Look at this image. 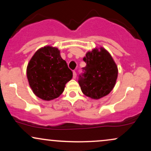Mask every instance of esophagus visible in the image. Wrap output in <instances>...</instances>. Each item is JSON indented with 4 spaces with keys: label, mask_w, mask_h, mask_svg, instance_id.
<instances>
[{
    "label": "esophagus",
    "mask_w": 151,
    "mask_h": 151,
    "mask_svg": "<svg viewBox=\"0 0 151 151\" xmlns=\"http://www.w3.org/2000/svg\"><path fill=\"white\" fill-rule=\"evenodd\" d=\"M76 77H77V73H76L75 71H73V78L76 79Z\"/></svg>",
    "instance_id": "1"
}]
</instances>
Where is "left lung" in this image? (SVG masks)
I'll list each match as a JSON object with an SVG mask.
<instances>
[{
	"label": "left lung",
	"instance_id": "1",
	"mask_svg": "<svg viewBox=\"0 0 151 151\" xmlns=\"http://www.w3.org/2000/svg\"><path fill=\"white\" fill-rule=\"evenodd\" d=\"M86 62L79 75L81 91L86 96L99 99L106 96L114 87L118 68L111 55L103 47L88 52L83 59Z\"/></svg>",
	"mask_w": 151,
	"mask_h": 151
}]
</instances>
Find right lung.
I'll use <instances>...</instances> for the list:
<instances>
[{
    "instance_id": "right-lung-1",
    "label": "right lung",
    "mask_w": 151,
    "mask_h": 151,
    "mask_svg": "<svg viewBox=\"0 0 151 151\" xmlns=\"http://www.w3.org/2000/svg\"><path fill=\"white\" fill-rule=\"evenodd\" d=\"M29 84L35 94L43 100L58 98L65 84L72 78V72L56 47L46 46L38 50L27 67Z\"/></svg>"
}]
</instances>
